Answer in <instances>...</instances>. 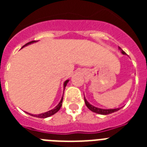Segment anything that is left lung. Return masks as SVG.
Listing matches in <instances>:
<instances>
[{
  "label": "left lung",
  "instance_id": "left-lung-1",
  "mask_svg": "<svg viewBox=\"0 0 147 147\" xmlns=\"http://www.w3.org/2000/svg\"><path fill=\"white\" fill-rule=\"evenodd\" d=\"M119 49L121 50L122 54L126 55V53L124 52V51L121 49V47H119ZM85 105H86V106H87V107L88 108V109L91 110L92 111L94 112V113H96V114H98L107 115V114H112V113H114V112L117 111L118 110L121 109V108H114V109H102V108H99V107H94V106H93V105H92L91 104H89V103L88 102V100L85 99Z\"/></svg>",
  "mask_w": 147,
  "mask_h": 147
}]
</instances>
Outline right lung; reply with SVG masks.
<instances>
[{"label": "right lung", "instance_id": "1", "mask_svg": "<svg viewBox=\"0 0 147 147\" xmlns=\"http://www.w3.org/2000/svg\"><path fill=\"white\" fill-rule=\"evenodd\" d=\"M37 42V41H31V42H29L28 43H26V45H24L23 47H26V46H27V45H30V44H31V43H33V42ZM23 47H22V48H23ZM69 80H66L64 82V84H63V88H64V90H65V86L67 85V83L69 82ZM62 100H63V96L62 97V99H61V100H60V102L59 103V105H58L55 107H54L53 109L49 111L45 112V113H42V114H29V113H27V112H26V113H27L28 114H30V115H31V116L36 117H39V118H47V117H49L52 116V115H53V114H55L56 112H58L59 111V109L61 108V107H62Z\"/></svg>", "mask_w": 147, "mask_h": 147}]
</instances>
